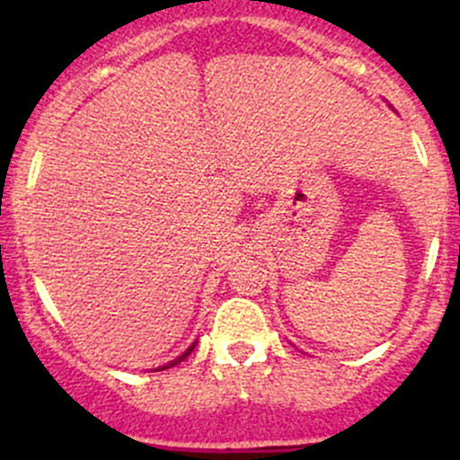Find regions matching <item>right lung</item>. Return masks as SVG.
Listing matches in <instances>:
<instances>
[{"label": "right lung", "instance_id": "1", "mask_svg": "<svg viewBox=\"0 0 460 460\" xmlns=\"http://www.w3.org/2000/svg\"><path fill=\"white\" fill-rule=\"evenodd\" d=\"M196 345H198V341H196V342H193V345H191V347H189V349H187V351H184V354H180V356H178V358H173V360H171V363L162 365V367H157V369H160V372H162V369H169V367H173V365H180V363H182V360H184V358H187V356H189V354H191V351H193V349H196Z\"/></svg>", "mask_w": 460, "mask_h": 460}]
</instances>
